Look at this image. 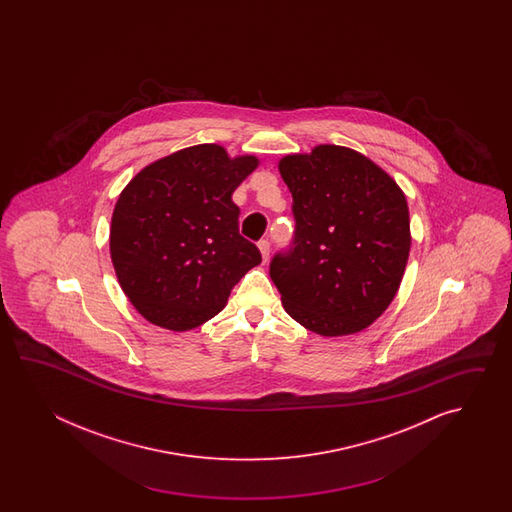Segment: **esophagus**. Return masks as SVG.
Instances as JSON below:
<instances>
[{
  "label": "esophagus",
  "mask_w": 512,
  "mask_h": 512,
  "mask_svg": "<svg viewBox=\"0 0 512 512\" xmlns=\"http://www.w3.org/2000/svg\"><path fill=\"white\" fill-rule=\"evenodd\" d=\"M258 249H260L263 261L269 260V251H271V249H269V241L261 240L260 243H258Z\"/></svg>",
  "instance_id": "34e87169"
}]
</instances>
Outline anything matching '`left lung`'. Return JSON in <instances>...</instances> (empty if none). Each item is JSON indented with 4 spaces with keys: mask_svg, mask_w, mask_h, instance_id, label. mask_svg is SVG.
I'll return each mask as SVG.
<instances>
[{
    "mask_svg": "<svg viewBox=\"0 0 512 512\" xmlns=\"http://www.w3.org/2000/svg\"><path fill=\"white\" fill-rule=\"evenodd\" d=\"M278 170L293 194L294 249L274 256L283 309L322 337L370 327L392 304L412 247L401 186L364 153L318 144Z\"/></svg>",
    "mask_w": 512,
    "mask_h": 512,
    "instance_id": "8db88e82",
    "label": "left lung"
}]
</instances>
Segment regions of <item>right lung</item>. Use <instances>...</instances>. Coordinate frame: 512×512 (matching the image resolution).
<instances>
[{
    "mask_svg": "<svg viewBox=\"0 0 512 512\" xmlns=\"http://www.w3.org/2000/svg\"><path fill=\"white\" fill-rule=\"evenodd\" d=\"M258 164L256 155L196 144L144 166L120 192L109 254L122 291L153 326L179 333L205 324L260 265L232 201Z\"/></svg>",
    "mask_w": 512,
    "mask_h": 512,
    "instance_id": "add662e5",
    "label": "right lung"
}]
</instances>
